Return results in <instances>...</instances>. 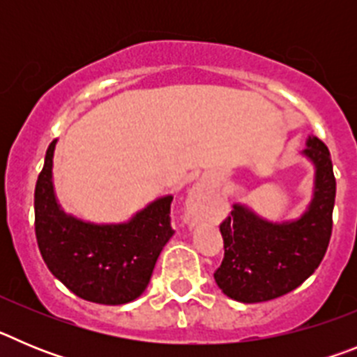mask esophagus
Wrapping results in <instances>:
<instances>
[{"label":"esophagus","mask_w":357,"mask_h":357,"mask_svg":"<svg viewBox=\"0 0 357 357\" xmlns=\"http://www.w3.org/2000/svg\"><path fill=\"white\" fill-rule=\"evenodd\" d=\"M206 189V184L204 182H197V184L193 185V191H191V197H198V195L202 193Z\"/></svg>","instance_id":"1"}]
</instances>
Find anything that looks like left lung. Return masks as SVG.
Listing matches in <instances>:
<instances>
[{
    "instance_id": "1",
    "label": "left lung",
    "mask_w": 357,
    "mask_h": 357,
    "mask_svg": "<svg viewBox=\"0 0 357 357\" xmlns=\"http://www.w3.org/2000/svg\"><path fill=\"white\" fill-rule=\"evenodd\" d=\"M301 155L314 169L313 193L301 216L273 222L238 202L220 225L225 257L214 280L232 301L257 304L286 295L298 288L326 255L336 197L333 160L314 135H307Z\"/></svg>"
}]
</instances>
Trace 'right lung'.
<instances>
[{
	"instance_id": "1",
	"label": "right lung",
	"mask_w": 357,
	"mask_h": 357,
	"mask_svg": "<svg viewBox=\"0 0 357 357\" xmlns=\"http://www.w3.org/2000/svg\"><path fill=\"white\" fill-rule=\"evenodd\" d=\"M56 139L50 143L36 185V236L50 272L84 301L121 305L146 289L169 225L172 195L151 200L127 222L94 223L66 213L53 184Z\"/></svg>"
}]
</instances>
